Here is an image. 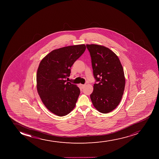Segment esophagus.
<instances>
[{
	"label": "esophagus",
	"instance_id": "esophagus-1",
	"mask_svg": "<svg viewBox=\"0 0 159 159\" xmlns=\"http://www.w3.org/2000/svg\"><path fill=\"white\" fill-rule=\"evenodd\" d=\"M80 86H81L82 89H84V87L85 86V84H81V85H80Z\"/></svg>",
	"mask_w": 159,
	"mask_h": 159
}]
</instances>
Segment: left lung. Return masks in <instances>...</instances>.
<instances>
[{"instance_id":"1","label":"left lung","mask_w":159,"mask_h":159,"mask_svg":"<svg viewBox=\"0 0 159 159\" xmlns=\"http://www.w3.org/2000/svg\"><path fill=\"white\" fill-rule=\"evenodd\" d=\"M91 57L93 75L98 83L90 95L94 107L100 112L109 113L118 106L125 86L124 69L118 57L104 46L86 44Z\"/></svg>"}]
</instances>
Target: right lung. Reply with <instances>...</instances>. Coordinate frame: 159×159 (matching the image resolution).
I'll return each mask as SVG.
<instances>
[{"label":"right lung","instance_id":"1","mask_svg":"<svg viewBox=\"0 0 159 159\" xmlns=\"http://www.w3.org/2000/svg\"><path fill=\"white\" fill-rule=\"evenodd\" d=\"M85 49V44L61 48L48 53L39 64L37 91L44 105L56 115H67L75 108L80 89L65 79Z\"/></svg>","mask_w":159,"mask_h":159}]
</instances>
